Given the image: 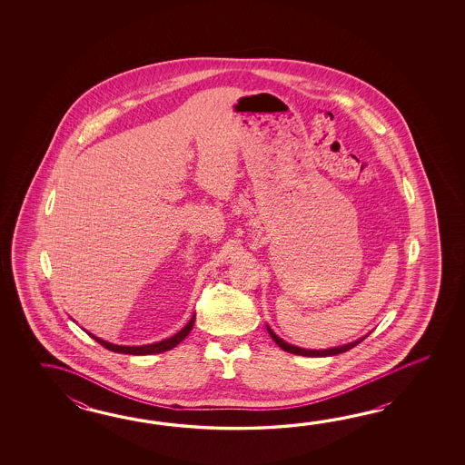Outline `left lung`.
<instances>
[{
    "label": "left lung",
    "mask_w": 465,
    "mask_h": 465,
    "mask_svg": "<svg viewBox=\"0 0 465 465\" xmlns=\"http://www.w3.org/2000/svg\"><path fill=\"white\" fill-rule=\"evenodd\" d=\"M267 331H269V334L271 337L274 339V342H276L277 346L281 347V349H284L286 352H291V354H297V356H307V357H326V356H336V354H342V352H346L349 349H352V347H356L357 344H361L366 337H362V339H359L356 342H351V344H347V346L334 347V349H326V351H309V349H301V347L291 346V344H287L284 342L281 337H277L272 331H271V327H267Z\"/></svg>",
    "instance_id": "8db88e82"
}]
</instances>
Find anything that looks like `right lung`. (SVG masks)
<instances>
[{
    "mask_svg": "<svg viewBox=\"0 0 465 465\" xmlns=\"http://www.w3.org/2000/svg\"><path fill=\"white\" fill-rule=\"evenodd\" d=\"M194 319H196V316L191 317V321L179 331L178 334H174V336L169 337V339H164V341H161V342H156V344H149V346H116V344L106 342V341H103V339H99V337H94L93 334H89V332L88 334L93 337L96 342H99L101 346L106 347V349L113 351V352L133 354V356H148V354H159V352H164V351H169V349L178 346L179 342L184 341L189 332H191V329L194 326Z\"/></svg>",
    "mask_w": 465,
    "mask_h": 465,
    "instance_id": "add662e5",
    "label": "right lung"
}]
</instances>
